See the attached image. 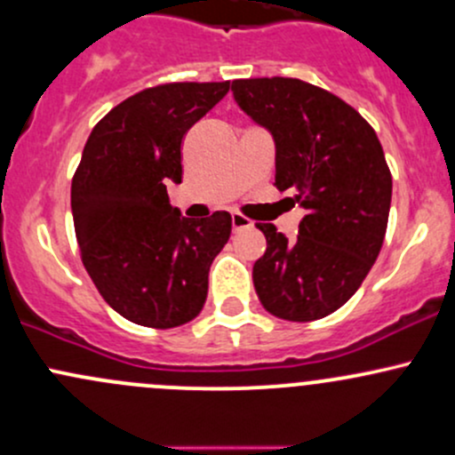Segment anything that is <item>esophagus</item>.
Instances as JSON below:
<instances>
[{
	"label": "esophagus",
	"mask_w": 455,
	"mask_h": 455,
	"mask_svg": "<svg viewBox=\"0 0 455 455\" xmlns=\"http://www.w3.org/2000/svg\"><path fill=\"white\" fill-rule=\"evenodd\" d=\"M231 224H233V228H235V231H239V228H251L252 227V220H248L246 216H242V213H233Z\"/></svg>",
	"instance_id": "esophagus-1"
}]
</instances>
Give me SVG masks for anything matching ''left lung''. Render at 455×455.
Returning a JSON list of instances; mask_svg holds the SVG:
<instances>
[{
    "mask_svg": "<svg viewBox=\"0 0 455 455\" xmlns=\"http://www.w3.org/2000/svg\"><path fill=\"white\" fill-rule=\"evenodd\" d=\"M237 106L276 147V186L300 204L298 237L257 224L266 254L252 281L263 308L287 322H313L356 293L380 254L393 179L365 118L328 90L293 77L235 79Z\"/></svg>",
    "mask_w": 455,
    "mask_h": 455,
    "instance_id": "1",
    "label": "left lung"
}]
</instances>
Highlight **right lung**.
I'll return each instance as SVG.
<instances>
[{
  "label": "right lung",
  "mask_w": 455,
  "mask_h": 455,
  "mask_svg": "<svg viewBox=\"0 0 455 455\" xmlns=\"http://www.w3.org/2000/svg\"><path fill=\"white\" fill-rule=\"evenodd\" d=\"M231 82H181L124 99L90 133L71 186L86 272L129 322L174 328L203 311L209 267L231 237V213L181 216L166 186L181 183V142Z\"/></svg>",
  "instance_id": "1"
}]
</instances>
